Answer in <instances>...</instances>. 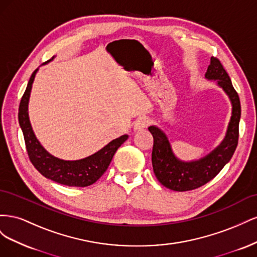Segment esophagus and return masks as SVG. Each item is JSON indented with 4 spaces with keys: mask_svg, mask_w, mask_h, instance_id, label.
I'll list each match as a JSON object with an SVG mask.
<instances>
[{
    "mask_svg": "<svg viewBox=\"0 0 257 257\" xmlns=\"http://www.w3.org/2000/svg\"><path fill=\"white\" fill-rule=\"evenodd\" d=\"M150 124V121L148 118H146V116H142V118H139L135 121V124H134V130L135 132H138V131H142V130H145L148 125Z\"/></svg>",
    "mask_w": 257,
    "mask_h": 257,
    "instance_id": "1",
    "label": "esophagus"
}]
</instances>
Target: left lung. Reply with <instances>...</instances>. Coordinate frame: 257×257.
Instances as JSON below:
<instances>
[{
    "mask_svg": "<svg viewBox=\"0 0 257 257\" xmlns=\"http://www.w3.org/2000/svg\"><path fill=\"white\" fill-rule=\"evenodd\" d=\"M205 77L223 89L232 107L226 135L215 149L199 160L184 162L176 157L164 132L155 125L148 127L153 136L152 166L154 175L161 184L169 190L184 192L206 184L227 164L238 145L241 115L238 93L232 87L228 74L216 58L212 57L210 60Z\"/></svg>",
    "mask_w": 257,
    "mask_h": 257,
    "instance_id": "obj_1",
    "label": "left lung"
}]
</instances>
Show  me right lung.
<instances>
[{"label": "right lung", "instance_id": "1", "mask_svg": "<svg viewBox=\"0 0 257 257\" xmlns=\"http://www.w3.org/2000/svg\"><path fill=\"white\" fill-rule=\"evenodd\" d=\"M37 71L38 68L33 72L28 82L25 94L21 98L18 112L19 124L23 137H25L30 161L44 177L54 182L67 186H78V188L89 186L103 176L109 166L115 151L126 141L128 135H122L119 138L113 139L94 154L81 160L65 161L53 157L38 142L29 118V99Z\"/></svg>", "mask_w": 257, "mask_h": 257}]
</instances>
